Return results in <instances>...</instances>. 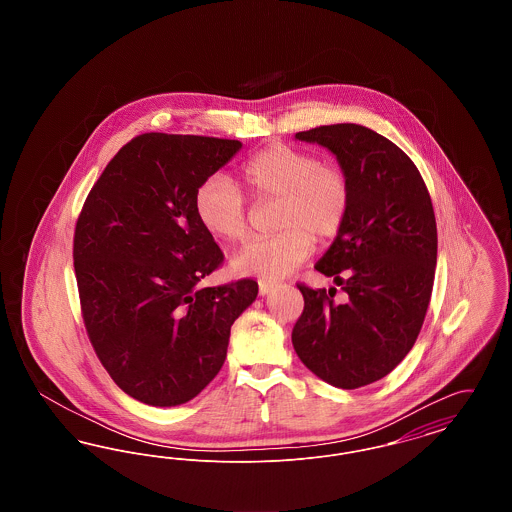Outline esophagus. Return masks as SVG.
Instances as JSON below:
<instances>
[{"instance_id": "obj_1", "label": "esophagus", "mask_w": 512, "mask_h": 512, "mask_svg": "<svg viewBox=\"0 0 512 512\" xmlns=\"http://www.w3.org/2000/svg\"><path fill=\"white\" fill-rule=\"evenodd\" d=\"M272 288H274V282H267V280L259 282V293L261 295H268V293L272 292Z\"/></svg>"}]
</instances>
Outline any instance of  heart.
I'll use <instances>...</instances> for the list:
<instances>
[{
  "mask_svg": "<svg viewBox=\"0 0 512 512\" xmlns=\"http://www.w3.org/2000/svg\"><path fill=\"white\" fill-rule=\"evenodd\" d=\"M242 176L253 201L278 199L274 228L282 232L245 244L232 259L238 272L263 280L284 278L313 253V236L334 238L347 219L351 194L345 174L322 165L309 151L267 147L245 163ZM194 209L199 224L219 240L240 242L249 232L244 194L224 174L197 188Z\"/></svg>",
  "mask_w": 512,
  "mask_h": 512,
  "instance_id": "b5f03b06",
  "label": "heart"
}]
</instances>
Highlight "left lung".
Here are the masks:
<instances>
[{
    "mask_svg": "<svg viewBox=\"0 0 512 512\" xmlns=\"http://www.w3.org/2000/svg\"><path fill=\"white\" fill-rule=\"evenodd\" d=\"M295 140L336 155L349 182L347 219L317 263L347 293L299 284L305 309L295 322L297 357L341 390L368 386L413 349L430 303L438 228L432 199L413 161L361 124L297 132Z\"/></svg>",
    "mask_w": 512,
    "mask_h": 512,
    "instance_id": "8db88e82",
    "label": "left lung"
}]
</instances>
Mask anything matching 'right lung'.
Segmentation results:
<instances>
[{
  "instance_id": "1",
  "label": "right lung",
  "mask_w": 512,
  "mask_h": 512,
  "mask_svg": "<svg viewBox=\"0 0 512 512\" xmlns=\"http://www.w3.org/2000/svg\"><path fill=\"white\" fill-rule=\"evenodd\" d=\"M242 142L149 132L101 172L74 230L82 317L101 365L151 407L194 399L224 365L255 280L201 288L222 251L195 217L197 188Z\"/></svg>"
}]
</instances>
